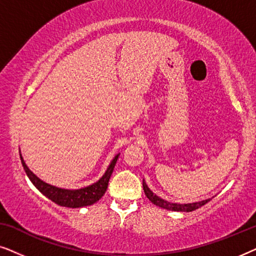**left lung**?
I'll return each instance as SVG.
<instances>
[{"mask_svg": "<svg viewBox=\"0 0 256 256\" xmlns=\"http://www.w3.org/2000/svg\"><path fill=\"white\" fill-rule=\"evenodd\" d=\"M143 190H144V194L146 198L149 199L152 204L156 206H160V208L169 210V211H177V212H192L194 210L202 208V205H205L206 202H208L211 199H205V200L197 202H191V204H177V202H170L162 199L158 196L154 194V192L148 188V185L146 184L144 180H143Z\"/></svg>", "mask_w": 256, "mask_h": 256, "instance_id": "8db88e82", "label": "left lung"}]
</instances>
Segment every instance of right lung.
<instances>
[{
    "mask_svg": "<svg viewBox=\"0 0 256 256\" xmlns=\"http://www.w3.org/2000/svg\"><path fill=\"white\" fill-rule=\"evenodd\" d=\"M20 162H22V166L24 168V170H26V176L29 177L31 183H32L45 197H48L50 200L60 206L78 208H84V206L93 205L94 202H96L104 194V192H106L108 186V182H110V178L112 176V174H113L114 166L115 164H116V160L118 158V156H120V154H118V155L114 157L110 166H108L106 172L104 174V176L101 177L96 183H93L92 185H88V186L86 188H78V190H66V188H56L54 185L45 183V182L40 180V178L26 166V164L24 162L20 154Z\"/></svg>",
    "mask_w": 256,
    "mask_h": 256,
    "instance_id": "add662e5",
    "label": "right lung"
}]
</instances>
